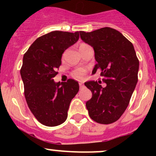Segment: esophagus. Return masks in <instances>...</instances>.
Listing matches in <instances>:
<instances>
[{
    "label": "esophagus",
    "mask_w": 156,
    "mask_h": 156,
    "mask_svg": "<svg viewBox=\"0 0 156 156\" xmlns=\"http://www.w3.org/2000/svg\"><path fill=\"white\" fill-rule=\"evenodd\" d=\"M79 86H80V88L84 87V84H83L82 83H81V82H80V83H79Z\"/></svg>",
    "instance_id": "obj_1"
}]
</instances>
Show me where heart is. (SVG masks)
<instances>
[{"mask_svg": "<svg viewBox=\"0 0 156 156\" xmlns=\"http://www.w3.org/2000/svg\"><path fill=\"white\" fill-rule=\"evenodd\" d=\"M86 46H88V45L86 44H81L79 46V50L80 49L84 48V47H86ZM86 72H87V69H85L84 68H78L72 72V75L73 78H77V79H81V78H84V76L85 75Z\"/></svg>", "mask_w": 156, "mask_h": 156, "instance_id": "1", "label": "heart"}]
</instances>
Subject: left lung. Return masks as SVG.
I'll list each match as a JSON object with an SVG mask.
<instances>
[{
    "mask_svg": "<svg viewBox=\"0 0 156 156\" xmlns=\"http://www.w3.org/2000/svg\"><path fill=\"white\" fill-rule=\"evenodd\" d=\"M80 36L94 50L97 63L93 74L100 70L103 77V81L84 83L92 92L86 107L96 122L112 124L125 112L137 83L139 60L134 48L122 33L109 27L81 31Z\"/></svg>",
    "mask_w": 156,
    "mask_h": 156,
    "instance_id": "1",
    "label": "left lung"
}]
</instances>
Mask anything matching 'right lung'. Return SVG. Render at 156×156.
<instances>
[{"instance_id": "add662e5", "label": "right lung", "mask_w": 156, "mask_h": 156, "mask_svg": "<svg viewBox=\"0 0 156 156\" xmlns=\"http://www.w3.org/2000/svg\"><path fill=\"white\" fill-rule=\"evenodd\" d=\"M78 38L79 31H51L36 39L23 56L20 74L25 97L34 117L45 126H57L66 120L71 101L79 90L73 79L53 81L62 53Z\"/></svg>"}]
</instances>
